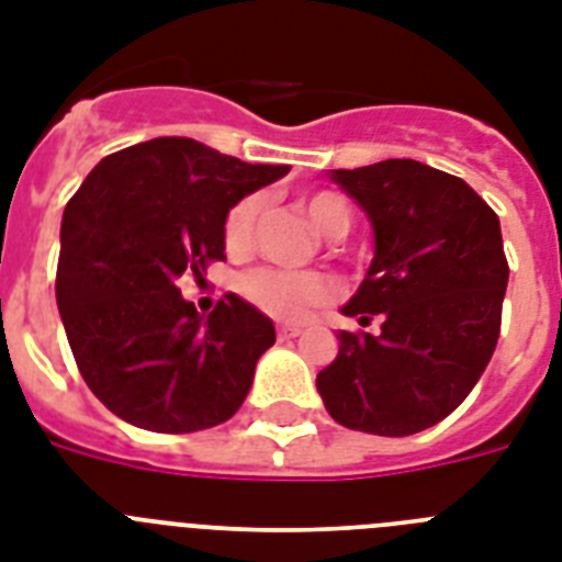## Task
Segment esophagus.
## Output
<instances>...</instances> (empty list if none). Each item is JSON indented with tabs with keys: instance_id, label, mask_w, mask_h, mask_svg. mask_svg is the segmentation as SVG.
Returning <instances> with one entry per match:
<instances>
[{
	"instance_id": "1",
	"label": "esophagus",
	"mask_w": 562,
	"mask_h": 562,
	"mask_svg": "<svg viewBox=\"0 0 562 562\" xmlns=\"http://www.w3.org/2000/svg\"><path fill=\"white\" fill-rule=\"evenodd\" d=\"M277 331H280V337H296V334L303 331V325H280V328H277Z\"/></svg>"
}]
</instances>
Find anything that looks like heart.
<instances>
[{"label":"heart","instance_id":"heart-1","mask_svg":"<svg viewBox=\"0 0 562 562\" xmlns=\"http://www.w3.org/2000/svg\"><path fill=\"white\" fill-rule=\"evenodd\" d=\"M259 196H243L228 209L223 223L225 248L231 254H245L254 243V228L259 216ZM305 216L325 237H342L351 228V209L334 191L305 193ZM334 282L317 271H282V268H254L239 277V294L277 319H303L311 308L331 303Z\"/></svg>","mask_w":562,"mask_h":562}]
</instances>
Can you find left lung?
<instances>
[{"label": "left lung", "mask_w": 562, "mask_h": 562, "mask_svg": "<svg viewBox=\"0 0 562 562\" xmlns=\"http://www.w3.org/2000/svg\"><path fill=\"white\" fill-rule=\"evenodd\" d=\"M374 228V259L317 391L339 426L408 437L449 417L492 360L508 285L499 220L460 177L414 159L328 171Z\"/></svg>", "instance_id": "1"}]
</instances>
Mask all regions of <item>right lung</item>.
I'll return each instance as SVG.
<instances>
[{
    "instance_id": "1",
    "label": "right lung",
    "mask_w": 562,
    "mask_h": 562,
    "mask_svg": "<svg viewBox=\"0 0 562 562\" xmlns=\"http://www.w3.org/2000/svg\"><path fill=\"white\" fill-rule=\"evenodd\" d=\"M285 173L289 165L159 136L85 177L63 214L56 305L79 374L108 412L159 434L237 414L277 339L273 323L237 294L196 314L177 282L225 259L231 205Z\"/></svg>"
}]
</instances>
